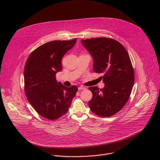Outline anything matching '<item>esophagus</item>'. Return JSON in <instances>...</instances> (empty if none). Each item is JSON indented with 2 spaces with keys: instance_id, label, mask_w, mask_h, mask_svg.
Listing matches in <instances>:
<instances>
[{
  "instance_id": "1",
  "label": "esophagus",
  "mask_w": 160,
  "mask_h": 160,
  "mask_svg": "<svg viewBox=\"0 0 160 160\" xmlns=\"http://www.w3.org/2000/svg\"><path fill=\"white\" fill-rule=\"evenodd\" d=\"M86 88L83 86H80L78 87V90H85Z\"/></svg>"
}]
</instances>
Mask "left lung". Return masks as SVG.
Here are the masks:
<instances>
[{
	"label": "left lung",
	"mask_w": 160,
	"mask_h": 160,
	"mask_svg": "<svg viewBox=\"0 0 160 160\" xmlns=\"http://www.w3.org/2000/svg\"><path fill=\"white\" fill-rule=\"evenodd\" d=\"M93 59V70L102 73L105 87H90L93 97L88 102L91 111L109 117L120 111L128 100L135 82V73L129 55L117 40L98 37L81 40Z\"/></svg>",
	"instance_id": "obj_1"
}]
</instances>
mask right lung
Returning <instances> with one entry per match:
<instances>
[{"label":"right lung","instance_id":"right-lung-1","mask_svg":"<svg viewBox=\"0 0 160 160\" xmlns=\"http://www.w3.org/2000/svg\"><path fill=\"white\" fill-rule=\"evenodd\" d=\"M71 40L45 43L28 56L24 68V90L29 103L42 117L50 120L67 113L78 88L57 83L55 75L62 68L61 60L75 44Z\"/></svg>","mask_w":160,"mask_h":160}]
</instances>
